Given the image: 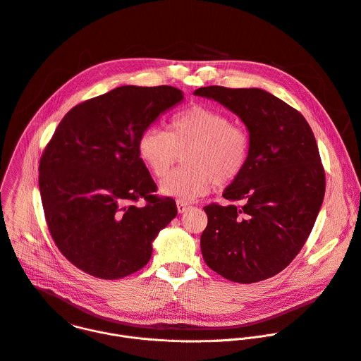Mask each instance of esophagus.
Listing matches in <instances>:
<instances>
[{
	"label": "esophagus",
	"instance_id": "obj_1",
	"mask_svg": "<svg viewBox=\"0 0 361 361\" xmlns=\"http://www.w3.org/2000/svg\"><path fill=\"white\" fill-rule=\"evenodd\" d=\"M188 208H190V205H188V204H187V202H180V201H178V202H177V211H178V212H180V214H183V212H185V211H187V209H188Z\"/></svg>",
	"mask_w": 361,
	"mask_h": 361
}]
</instances>
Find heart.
<instances>
[{"mask_svg":"<svg viewBox=\"0 0 361 361\" xmlns=\"http://www.w3.org/2000/svg\"><path fill=\"white\" fill-rule=\"evenodd\" d=\"M184 152L185 167L161 180L160 192L191 202L214 184L228 185L241 177L250 160L251 137L224 111L194 104L173 116L167 132L150 126L137 140L139 157L156 177L166 176Z\"/></svg>","mask_w":361,"mask_h":361,"instance_id":"b5f03b06","label":"heart"}]
</instances>
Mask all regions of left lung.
Masks as SVG:
<instances>
[{
    "mask_svg": "<svg viewBox=\"0 0 361 361\" xmlns=\"http://www.w3.org/2000/svg\"><path fill=\"white\" fill-rule=\"evenodd\" d=\"M239 116L251 137L247 169L222 197L243 205L204 207L201 235L205 264L238 283L278 275L303 248L320 211L326 178L306 118L292 106L258 87H200Z\"/></svg>",
    "mask_w": 361,
    "mask_h": 361,
    "instance_id": "1",
    "label": "left lung"
}]
</instances>
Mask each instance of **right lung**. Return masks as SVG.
I'll use <instances>...</instances> for the list:
<instances>
[{
	"label": "right lung",
	"instance_id": "obj_1",
	"mask_svg": "<svg viewBox=\"0 0 361 361\" xmlns=\"http://www.w3.org/2000/svg\"><path fill=\"white\" fill-rule=\"evenodd\" d=\"M183 97L166 85L120 86L76 104L58 125L39 161V191L52 239L78 269L120 279L150 261L177 205L154 194L137 140Z\"/></svg>",
	"mask_w": 361,
	"mask_h": 361
}]
</instances>
